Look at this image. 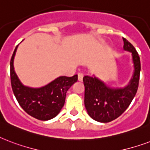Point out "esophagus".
Segmentation results:
<instances>
[{"instance_id": "1", "label": "esophagus", "mask_w": 150, "mask_h": 150, "mask_svg": "<svg viewBox=\"0 0 150 150\" xmlns=\"http://www.w3.org/2000/svg\"><path fill=\"white\" fill-rule=\"evenodd\" d=\"M83 74H81V73L78 74V81H83Z\"/></svg>"}]
</instances>
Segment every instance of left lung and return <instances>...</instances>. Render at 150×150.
Masks as SVG:
<instances>
[{
	"label": "left lung",
	"instance_id": "left-lung-1",
	"mask_svg": "<svg viewBox=\"0 0 150 150\" xmlns=\"http://www.w3.org/2000/svg\"><path fill=\"white\" fill-rule=\"evenodd\" d=\"M124 49L132 53L134 74L128 85L123 88L108 87L96 76H84V105L88 115L96 121L108 123L119 117L133 100L139 88L140 58L134 46L123 38Z\"/></svg>",
	"mask_w": 150,
	"mask_h": 150
}]
</instances>
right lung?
Masks as SVG:
<instances>
[{
  "mask_svg": "<svg viewBox=\"0 0 150 150\" xmlns=\"http://www.w3.org/2000/svg\"><path fill=\"white\" fill-rule=\"evenodd\" d=\"M17 47L18 45L15 48L10 62V76L12 91L18 104L28 114L36 119L47 120L54 118L63 107L67 91L77 81V75L59 76L40 88L24 86L14 70V57Z\"/></svg>",
  "mask_w": 150,
  "mask_h": 150,
  "instance_id": "add662e5",
  "label": "right lung"
}]
</instances>
